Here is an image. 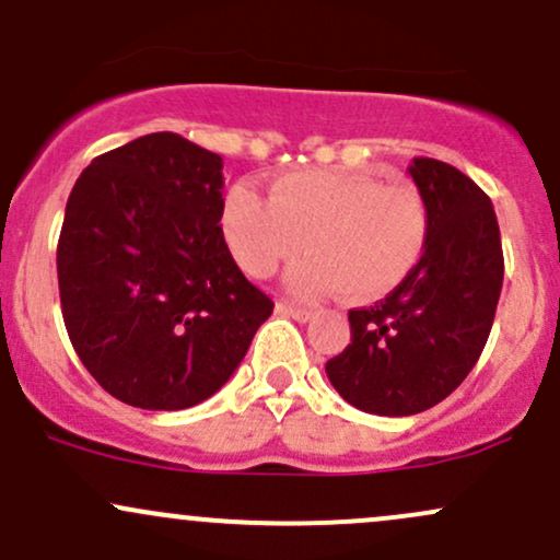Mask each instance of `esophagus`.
I'll list each match as a JSON object with an SVG mask.
<instances>
[{"label":"esophagus","mask_w":560,"mask_h":560,"mask_svg":"<svg viewBox=\"0 0 560 560\" xmlns=\"http://www.w3.org/2000/svg\"><path fill=\"white\" fill-rule=\"evenodd\" d=\"M278 312L285 314V317L296 319V323H310V319H312V312L310 310H301V306H291V304H285V301H280Z\"/></svg>","instance_id":"obj_1"}]
</instances>
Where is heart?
Listing matches in <instances>:
<instances>
[{
  "instance_id": "heart-1",
  "label": "heart",
  "mask_w": 560,
  "mask_h": 560,
  "mask_svg": "<svg viewBox=\"0 0 560 560\" xmlns=\"http://www.w3.org/2000/svg\"><path fill=\"white\" fill-rule=\"evenodd\" d=\"M219 224L230 254L254 278H269L306 248L312 259L288 278L299 296L330 288L349 301L386 296L429 243V209L416 187L364 172L285 174L272 182L269 200L237 185L224 196Z\"/></svg>"
}]
</instances>
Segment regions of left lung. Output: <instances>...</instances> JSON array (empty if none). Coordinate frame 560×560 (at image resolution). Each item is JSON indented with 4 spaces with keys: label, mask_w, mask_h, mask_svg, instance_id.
<instances>
[{
    "label": "left lung",
    "mask_w": 560,
    "mask_h": 560,
    "mask_svg": "<svg viewBox=\"0 0 560 560\" xmlns=\"http://www.w3.org/2000/svg\"><path fill=\"white\" fill-rule=\"evenodd\" d=\"M429 209L418 267L386 299L351 310V343L325 364L338 394L373 416H416L479 362L502 291L500 228L487 192L436 159H412Z\"/></svg>",
    "instance_id": "obj_1"
}]
</instances>
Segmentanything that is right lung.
I'll return each mask as SVG.
<instances>
[{"mask_svg": "<svg viewBox=\"0 0 560 560\" xmlns=\"http://www.w3.org/2000/svg\"><path fill=\"white\" fill-rule=\"evenodd\" d=\"M222 155L174 135L97 155L58 243L62 319L92 378L142 410L217 394L275 310L224 243Z\"/></svg>", "mask_w": 560, "mask_h": 560, "instance_id": "obj_1", "label": "right lung"}]
</instances>
